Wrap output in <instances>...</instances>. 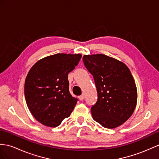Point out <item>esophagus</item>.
Wrapping results in <instances>:
<instances>
[{
    "mask_svg": "<svg viewBox=\"0 0 159 159\" xmlns=\"http://www.w3.org/2000/svg\"><path fill=\"white\" fill-rule=\"evenodd\" d=\"M79 99L81 100V101H82V100H84V95H81L79 96Z\"/></svg>",
    "mask_w": 159,
    "mask_h": 159,
    "instance_id": "obj_1",
    "label": "esophagus"
}]
</instances>
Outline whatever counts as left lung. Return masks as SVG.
<instances>
[{
	"mask_svg": "<svg viewBox=\"0 0 159 159\" xmlns=\"http://www.w3.org/2000/svg\"><path fill=\"white\" fill-rule=\"evenodd\" d=\"M84 65L94 77L98 100L91 107L93 119L105 128L124 123L133 114L138 92L127 65L102 54L83 57Z\"/></svg>",
	"mask_w": 159,
	"mask_h": 159,
	"instance_id": "left-lung-1",
	"label": "left lung"
}]
</instances>
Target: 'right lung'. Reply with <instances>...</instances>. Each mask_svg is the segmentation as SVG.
Instances as JSON below:
<instances>
[{
    "label": "right lung",
    "mask_w": 159,
    "mask_h": 159,
    "mask_svg": "<svg viewBox=\"0 0 159 159\" xmlns=\"http://www.w3.org/2000/svg\"><path fill=\"white\" fill-rule=\"evenodd\" d=\"M80 54L58 53L38 61L25 78L26 104L38 122L59 126L70 116L77 99L69 91L68 74L78 64Z\"/></svg>",
    "instance_id": "right-lung-1"
}]
</instances>
